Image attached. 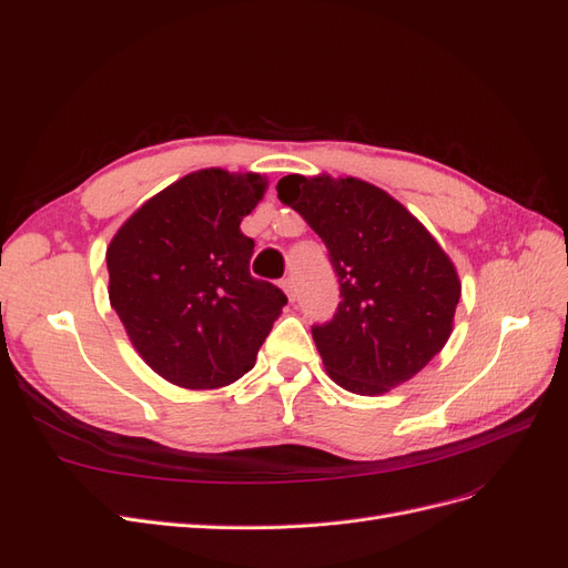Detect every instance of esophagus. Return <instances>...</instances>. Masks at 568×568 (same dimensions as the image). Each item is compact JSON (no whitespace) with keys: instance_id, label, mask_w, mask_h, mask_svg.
<instances>
[{"instance_id":"1","label":"esophagus","mask_w":568,"mask_h":568,"mask_svg":"<svg viewBox=\"0 0 568 568\" xmlns=\"http://www.w3.org/2000/svg\"><path fill=\"white\" fill-rule=\"evenodd\" d=\"M280 286H282V291H284V294H286V298L288 301H296V288H294V280H282L280 282Z\"/></svg>"}]
</instances>
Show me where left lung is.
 <instances>
[{"instance_id": "left-lung-1", "label": "left lung", "mask_w": 568, "mask_h": 568, "mask_svg": "<svg viewBox=\"0 0 568 568\" xmlns=\"http://www.w3.org/2000/svg\"><path fill=\"white\" fill-rule=\"evenodd\" d=\"M277 192L320 234L341 284L338 313L313 329L326 374L357 395L409 382L453 334L462 284L450 255L359 178L286 175Z\"/></svg>"}]
</instances>
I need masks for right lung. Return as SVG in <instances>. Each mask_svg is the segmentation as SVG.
Instances as JSON below:
<instances>
[{
  "label": "right lung",
  "instance_id": "obj_1",
  "mask_svg": "<svg viewBox=\"0 0 568 568\" xmlns=\"http://www.w3.org/2000/svg\"><path fill=\"white\" fill-rule=\"evenodd\" d=\"M267 178L203 168L144 201L106 248L109 301L144 363L165 382L205 390L255 365L286 296L253 280V239L239 225Z\"/></svg>",
  "mask_w": 568,
  "mask_h": 568
}]
</instances>
